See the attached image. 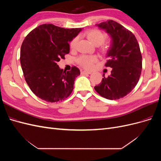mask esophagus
<instances>
[{
  "label": "esophagus",
  "mask_w": 161,
  "mask_h": 161,
  "mask_svg": "<svg viewBox=\"0 0 161 161\" xmlns=\"http://www.w3.org/2000/svg\"><path fill=\"white\" fill-rule=\"evenodd\" d=\"M92 72L90 71H86V70H83V71H81V74H91Z\"/></svg>",
  "instance_id": "obj_1"
}]
</instances>
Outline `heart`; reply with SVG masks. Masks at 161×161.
Returning <instances> with one entry per match:
<instances>
[{
    "instance_id": "1",
    "label": "heart",
    "mask_w": 161,
    "mask_h": 161,
    "mask_svg": "<svg viewBox=\"0 0 161 161\" xmlns=\"http://www.w3.org/2000/svg\"><path fill=\"white\" fill-rule=\"evenodd\" d=\"M86 36L95 46H99V50L107 54L110 49L109 43L105 42L107 39V34L99 30H92L86 33ZM79 37H75L70 42V48L72 50H75L79 43ZM98 61V57L96 55H82L77 58L78 64L85 69L90 70L94 66V64Z\"/></svg>"
}]
</instances>
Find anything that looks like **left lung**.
Returning a JSON list of instances; mask_svg holds the SVG:
<instances>
[{
	"label": "left lung",
	"instance_id": "obj_1",
	"mask_svg": "<svg viewBox=\"0 0 161 161\" xmlns=\"http://www.w3.org/2000/svg\"><path fill=\"white\" fill-rule=\"evenodd\" d=\"M112 38L105 66L112 68L111 75L105 77L95 86L97 93L105 99L123 98L137 85L142 68V54L135 36L113 20L98 24Z\"/></svg>",
	"mask_w": 161,
	"mask_h": 161
}]
</instances>
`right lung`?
Instances as JSON below:
<instances>
[{
  "mask_svg": "<svg viewBox=\"0 0 161 161\" xmlns=\"http://www.w3.org/2000/svg\"><path fill=\"white\" fill-rule=\"evenodd\" d=\"M81 30L43 24L24 39L21 65L26 82L39 98L54 103L66 99L71 94L80 70L72 66L70 71H63L57 64L70 52L69 42Z\"/></svg>",
  "mask_w": 161,
  "mask_h": 161,
  "instance_id": "add662e5",
  "label": "right lung"
}]
</instances>
